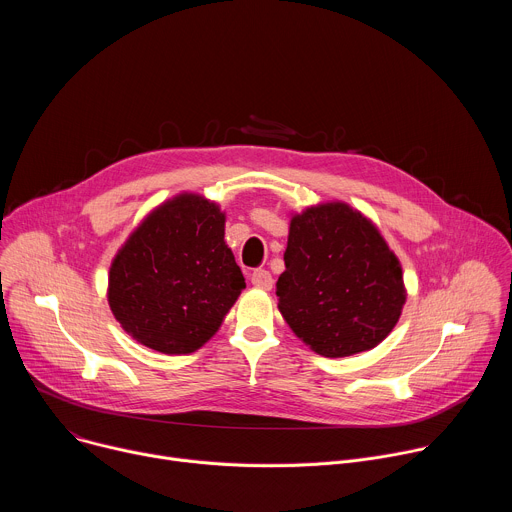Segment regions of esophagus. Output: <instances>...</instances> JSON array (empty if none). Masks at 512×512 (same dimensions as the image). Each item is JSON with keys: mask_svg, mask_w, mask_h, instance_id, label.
Instances as JSON below:
<instances>
[{"mask_svg": "<svg viewBox=\"0 0 512 512\" xmlns=\"http://www.w3.org/2000/svg\"><path fill=\"white\" fill-rule=\"evenodd\" d=\"M251 283L255 287H261V289H271L273 287V277L267 269H255L251 273Z\"/></svg>", "mask_w": 512, "mask_h": 512, "instance_id": "obj_1", "label": "esophagus"}]
</instances>
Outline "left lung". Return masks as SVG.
<instances>
[{
    "label": "left lung",
    "instance_id": "8db88e82",
    "mask_svg": "<svg viewBox=\"0 0 512 512\" xmlns=\"http://www.w3.org/2000/svg\"><path fill=\"white\" fill-rule=\"evenodd\" d=\"M283 261L277 308L314 352L371 350L395 328L405 304L399 259L348 204H318L291 218Z\"/></svg>",
    "mask_w": 512,
    "mask_h": 512
}]
</instances>
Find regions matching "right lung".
<instances>
[{
  "label": "right lung",
  "instance_id": "obj_1",
  "mask_svg": "<svg viewBox=\"0 0 512 512\" xmlns=\"http://www.w3.org/2000/svg\"><path fill=\"white\" fill-rule=\"evenodd\" d=\"M245 277L225 243V214L198 194L158 206L109 269V306L143 346L190 354L221 328Z\"/></svg>",
  "mask_w": 512,
  "mask_h": 512
}]
</instances>
